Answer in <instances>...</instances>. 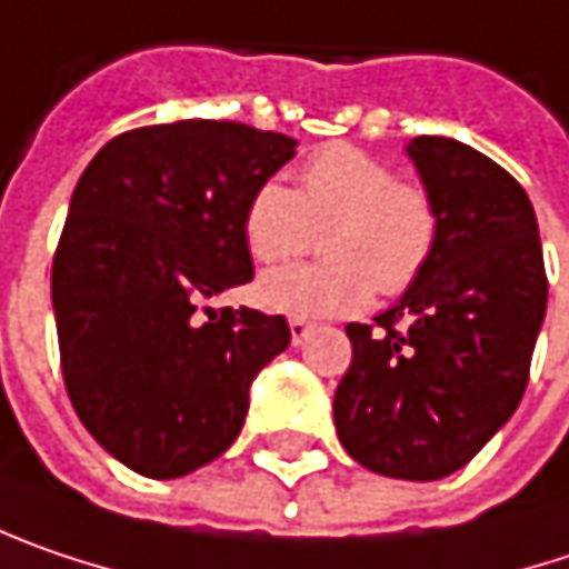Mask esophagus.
I'll return each mask as SVG.
<instances>
[{"mask_svg": "<svg viewBox=\"0 0 569 569\" xmlns=\"http://www.w3.org/2000/svg\"><path fill=\"white\" fill-rule=\"evenodd\" d=\"M289 335H292V345H306V338L312 335V325L306 318H289Z\"/></svg>", "mask_w": 569, "mask_h": 569, "instance_id": "obj_1", "label": "esophagus"}]
</instances>
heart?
I'll list each match as a JSON object with an SVG mask.
<instances>
[{
	"label": "heart",
	"mask_w": 569,
	"mask_h": 569,
	"mask_svg": "<svg viewBox=\"0 0 569 569\" xmlns=\"http://www.w3.org/2000/svg\"><path fill=\"white\" fill-rule=\"evenodd\" d=\"M321 228L325 260L257 280L263 309L335 318L367 309L373 286L386 296L406 292L435 251L438 212L421 186L399 183L383 160L338 144L306 160L299 192L267 180L244 206V241L260 263L309 251Z\"/></svg>",
	"instance_id": "1"
}]
</instances>
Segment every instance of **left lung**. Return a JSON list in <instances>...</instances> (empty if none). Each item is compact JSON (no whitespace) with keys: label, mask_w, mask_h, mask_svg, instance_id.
Returning <instances> with one entry per match:
<instances>
[{"label":"left lung","mask_w":569,"mask_h":569,"mask_svg":"<svg viewBox=\"0 0 569 569\" xmlns=\"http://www.w3.org/2000/svg\"><path fill=\"white\" fill-rule=\"evenodd\" d=\"M406 153L435 202L438 241L377 328L348 325L335 428L360 467L425 483L470 463L518 409L548 277L535 209L499 163L435 134Z\"/></svg>","instance_id":"left-lung-1"}]
</instances>
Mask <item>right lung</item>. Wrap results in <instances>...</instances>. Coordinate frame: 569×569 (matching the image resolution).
Masks as SVG:
<instances>
[{
	"label": "right lung",
	"mask_w": 569,
	"mask_h": 569,
	"mask_svg": "<svg viewBox=\"0 0 569 569\" xmlns=\"http://www.w3.org/2000/svg\"><path fill=\"white\" fill-rule=\"evenodd\" d=\"M296 141L241 121L134 128L92 157L53 253L60 367L86 431L141 477H186L234 445L283 316L198 309L253 280L244 206Z\"/></svg>",
	"instance_id": "right-lung-1"
}]
</instances>
